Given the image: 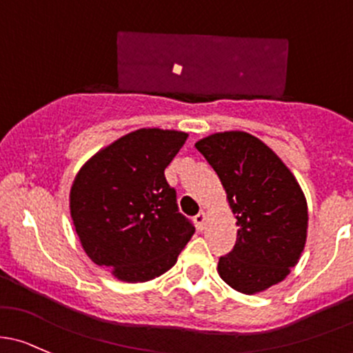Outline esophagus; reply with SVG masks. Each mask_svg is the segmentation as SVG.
Segmentation results:
<instances>
[{"instance_id": "obj_1", "label": "esophagus", "mask_w": 353, "mask_h": 353, "mask_svg": "<svg viewBox=\"0 0 353 353\" xmlns=\"http://www.w3.org/2000/svg\"><path fill=\"white\" fill-rule=\"evenodd\" d=\"M194 223H196V228H198V230H205V225H206V213H205V211H199V213L196 214Z\"/></svg>"}]
</instances>
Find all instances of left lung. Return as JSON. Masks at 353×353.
I'll return each mask as SVG.
<instances>
[{"mask_svg": "<svg viewBox=\"0 0 353 353\" xmlns=\"http://www.w3.org/2000/svg\"><path fill=\"white\" fill-rule=\"evenodd\" d=\"M220 177L239 235L218 262L230 288L257 294L285 279L307 235V205L279 155L247 132H220L196 142Z\"/></svg>", "mask_w": 353, "mask_h": 353, "instance_id": "left-lung-1", "label": "left lung"}]
</instances>
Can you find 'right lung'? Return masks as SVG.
Wrapping results in <instances>:
<instances>
[{
  "label": "right lung",
  "mask_w": 353,
  "mask_h": 353,
  "mask_svg": "<svg viewBox=\"0 0 353 353\" xmlns=\"http://www.w3.org/2000/svg\"><path fill=\"white\" fill-rule=\"evenodd\" d=\"M186 139L177 130H135L96 152L74 177L69 208L81 245L118 281L162 276L194 233L164 176Z\"/></svg>",
  "instance_id": "obj_1"
}]
</instances>
